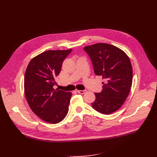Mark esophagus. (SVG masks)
<instances>
[{
    "label": "esophagus",
    "instance_id": "obj_1",
    "mask_svg": "<svg viewBox=\"0 0 157 157\" xmlns=\"http://www.w3.org/2000/svg\"><path fill=\"white\" fill-rule=\"evenodd\" d=\"M77 92H78V94H85L87 91H86V90H77Z\"/></svg>",
    "mask_w": 157,
    "mask_h": 157
}]
</instances>
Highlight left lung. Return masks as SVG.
Returning a JSON list of instances; mask_svg holds the SVG:
<instances>
[{
    "instance_id": "obj_1",
    "label": "left lung",
    "mask_w": 157,
    "mask_h": 157,
    "mask_svg": "<svg viewBox=\"0 0 157 157\" xmlns=\"http://www.w3.org/2000/svg\"><path fill=\"white\" fill-rule=\"evenodd\" d=\"M94 72L102 76L103 89L95 93L92 108L104 114L117 111L125 102L132 83V67L127 55L121 49L106 43L85 46Z\"/></svg>"
}]
</instances>
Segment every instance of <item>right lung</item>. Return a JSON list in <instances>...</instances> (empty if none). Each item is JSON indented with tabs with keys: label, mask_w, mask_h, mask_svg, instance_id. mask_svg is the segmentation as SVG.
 <instances>
[{
	"label": "right lung",
	"mask_w": 157,
	"mask_h": 157,
	"mask_svg": "<svg viewBox=\"0 0 157 157\" xmlns=\"http://www.w3.org/2000/svg\"><path fill=\"white\" fill-rule=\"evenodd\" d=\"M67 50H48L30 60L24 78V91L31 110L46 122L62 121L69 111L72 94L59 89L56 77L60 72L63 61L71 52Z\"/></svg>",
	"instance_id": "obj_1"
}]
</instances>
